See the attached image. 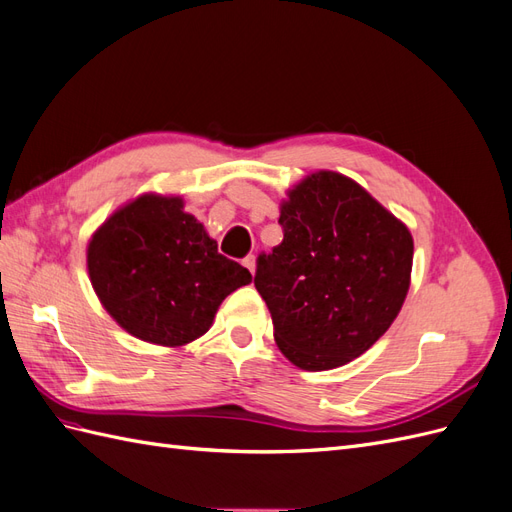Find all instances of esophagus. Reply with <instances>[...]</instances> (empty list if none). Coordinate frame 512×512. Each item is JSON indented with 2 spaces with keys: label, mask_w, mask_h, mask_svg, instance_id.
Returning <instances> with one entry per match:
<instances>
[{
  "label": "esophagus",
  "mask_w": 512,
  "mask_h": 512,
  "mask_svg": "<svg viewBox=\"0 0 512 512\" xmlns=\"http://www.w3.org/2000/svg\"><path fill=\"white\" fill-rule=\"evenodd\" d=\"M243 267L254 275V271H256V258H254V256H247V258H243Z\"/></svg>",
  "instance_id": "34e87169"
}]
</instances>
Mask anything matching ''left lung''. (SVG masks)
I'll return each instance as SVG.
<instances>
[{
	"label": "left lung",
	"instance_id": "obj_1",
	"mask_svg": "<svg viewBox=\"0 0 512 512\" xmlns=\"http://www.w3.org/2000/svg\"><path fill=\"white\" fill-rule=\"evenodd\" d=\"M284 241L258 256L254 284L277 348L307 371L350 363L389 331L406 301L408 226L354 179L318 170L286 192Z\"/></svg>",
	"mask_w": 512,
	"mask_h": 512
}]
</instances>
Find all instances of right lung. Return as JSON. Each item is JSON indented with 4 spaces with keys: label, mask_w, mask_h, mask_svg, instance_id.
<instances>
[{
    "label": "right lung",
    "mask_w": 512,
    "mask_h": 512,
    "mask_svg": "<svg viewBox=\"0 0 512 512\" xmlns=\"http://www.w3.org/2000/svg\"><path fill=\"white\" fill-rule=\"evenodd\" d=\"M181 196L141 194L98 226L87 271L102 307L147 344L179 348L205 335L218 307L252 273L218 254Z\"/></svg>",
    "instance_id": "add662e5"
}]
</instances>
